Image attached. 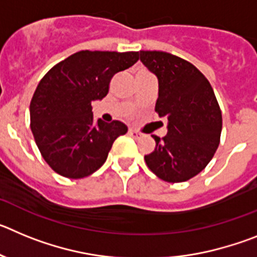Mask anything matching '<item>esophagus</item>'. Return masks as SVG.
Instances as JSON below:
<instances>
[{"label":"esophagus","mask_w":257,"mask_h":257,"mask_svg":"<svg viewBox=\"0 0 257 257\" xmlns=\"http://www.w3.org/2000/svg\"><path fill=\"white\" fill-rule=\"evenodd\" d=\"M128 134H130V135L133 136V138H135V139H139L140 136H142V134H140L139 131L134 130V128H130V130H128Z\"/></svg>","instance_id":"esophagus-1"}]
</instances>
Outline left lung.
<instances>
[{"label":"left lung","mask_w":257,"mask_h":257,"mask_svg":"<svg viewBox=\"0 0 257 257\" xmlns=\"http://www.w3.org/2000/svg\"><path fill=\"white\" fill-rule=\"evenodd\" d=\"M158 78L156 112L167 118V135H153L156 148L144 157L154 175L183 183L205 169L216 152L222 118L208 79L192 63L163 51H140Z\"/></svg>","instance_id":"1"}]
</instances>
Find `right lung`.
Segmentation results:
<instances>
[{"label":"right lung","mask_w":257,"mask_h":257,"mask_svg":"<svg viewBox=\"0 0 257 257\" xmlns=\"http://www.w3.org/2000/svg\"><path fill=\"white\" fill-rule=\"evenodd\" d=\"M138 60V51L85 50L54 65L41 79L29 106L31 130L56 174L69 179L94 174L114 140L127 133L119 121H95L91 103L106 96L113 76Z\"/></svg>","instance_id":"add662e5"}]
</instances>
